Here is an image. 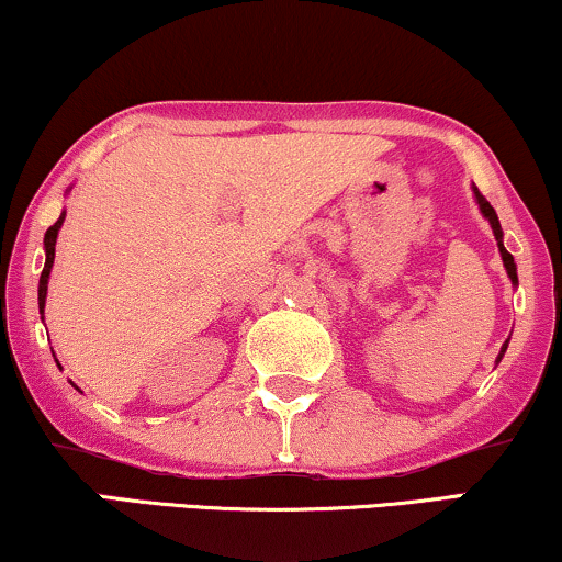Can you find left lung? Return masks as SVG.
Listing matches in <instances>:
<instances>
[{"instance_id": "8db88e82", "label": "left lung", "mask_w": 562, "mask_h": 562, "mask_svg": "<svg viewBox=\"0 0 562 562\" xmlns=\"http://www.w3.org/2000/svg\"><path fill=\"white\" fill-rule=\"evenodd\" d=\"M472 189H474V199H477V204H480V212H482V215L487 217L490 228H493V233H495V240H498V251H501V257H503V267H506V272H508V277H510V282H514V285H518V274H516L514 257H510V254L506 251V246H503V231H501V220H498V215H495V210L490 207V202H487V199L480 194L477 187H472ZM506 347H508V342L501 347V355H498V360H495V363H501V358H503V352H506Z\"/></svg>"}]
</instances>
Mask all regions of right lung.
I'll return each mask as SVG.
<instances>
[{"instance_id":"1","label":"right lung","mask_w":562,"mask_h":562,"mask_svg":"<svg viewBox=\"0 0 562 562\" xmlns=\"http://www.w3.org/2000/svg\"><path fill=\"white\" fill-rule=\"evenodd\" d=\"M64 215L67 212H61L59 220L52 225V228L46 231L44 236V248H46V265H44V272H41V280H38V308L41 314H44V305H46V290H48V274H52V267H54V251H56V236H59V228L64 223Z\"/></svg>"}]
</instances>
